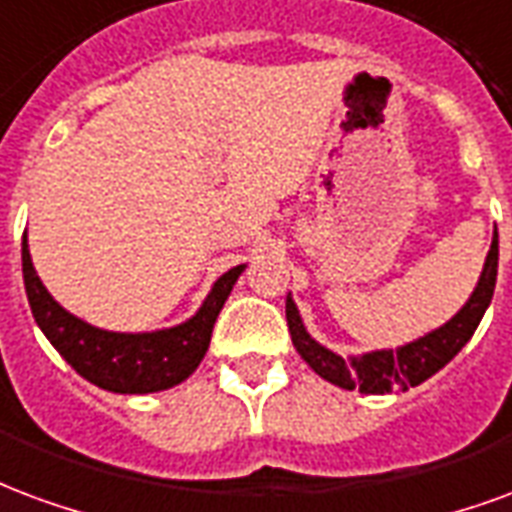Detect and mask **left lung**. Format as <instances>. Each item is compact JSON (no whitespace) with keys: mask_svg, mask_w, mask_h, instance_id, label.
Here are the masks:
<instances>
[{"mask_svg":"<svg viewBox=\"0 0 512 512\" xmlns=\"http://www.w3.org/2000/svg\"><path fill=\"white\" fill-rule=\"evenodd\" d=\"M496 264H499V234L494 231L491 251H488L486 267L477 281V289L472 292L469 302L453 319L439 327L434 333L414 343H406L398 352H371L363 357L343 360L341 354L324 349L322 343H316L302 327L300 313L292 297H286V322L289 333L297 346V352L305 363L311 365L316 374L327 382L338 384L343 390H360V393H390V390H409L414 384L425 382L428 376H434L439 368H445L455 354L464 349V343L475 335L477 324L486 313L488 302L494 297L496 286Z\"/></svg>","mask_w":512,"mask_h":512,"instance_id":"1","label":"left lung"}]
</instances>
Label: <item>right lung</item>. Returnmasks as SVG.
<instances>
[{"instance_id":"obj_1","label":"right lung","mask_w":512,"mask_h":512,"mask_svg":"<svg viewBox=\"0 0 512 512\" xmlns=\"http://www.w3.org/2000/svg\"><path fill=\"white\" fill-rule=\"evenodd\" d=\"M21 261H24V286L29 297V308L40 330L54 343L67 363L78 374L111 393H158L174 384L185 382L207 354L212 327L218 319L223 302L231 294L245 267H231L220 275L199 313L185 324L158 333H108L92 324L81 322L73 313H67L37 278L26 234L21 242Z\"/></svg>"}]
</instances>
